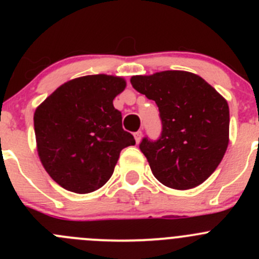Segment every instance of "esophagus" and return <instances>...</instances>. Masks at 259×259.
Segmentation results:
<instances>
[{
    "label": "esophagus",
    "instance_id": "1",
    "mask_svg": "<svg viewBox=\"0 0 259 259\" xmlns=\"http://www.w3.org/2000/svg\"><path fill=\"white\" fill-rule=\"evenodd\" d=\"M142 137H143V133L140 132H137V133H134V138H135V142L137 143H139L140 140H142Z\"/></svg>",
    "mask_w": 259,
    "mask_h": 259
}]
</instances>
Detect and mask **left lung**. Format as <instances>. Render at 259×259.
Masks as SVG:
<instances>
[{"label":"left lung","instance_id":"left-lung-1","mask_svg":"<svg viewBox=\"0 0 259 259\" xmlns=\"http://www.w3.org/2000/svg\"><path fill=\"white\" fill-rule=\"evenodd\" d=\"M133 88L154 100L161 120L160 137L143 138L140 150L154 177L173 189H190L211 176L229 142L226 99L198 75L161 71L133 76Z\"/></svg>","mask_w":259,"mask_h":259}]
</instances>
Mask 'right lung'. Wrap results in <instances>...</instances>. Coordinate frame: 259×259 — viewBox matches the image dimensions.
<instances>
[{"mask_svg":"<svg viewBox=\"0 0 259 259\" xmlns=\"http://www.w3.org/2000/svg\"><path fill=\"white\" fill-rule=\"evenodd\" d=\"M121 77L89 75L65 82L33 115L38 156L52 179L74 193L94 192L113 176L120 151L135 144L113 100Z\"/></svg>","mask_w":259,"mask_h":259,"instance_id":"obj_1","label":"right lung"}]
</instances>
